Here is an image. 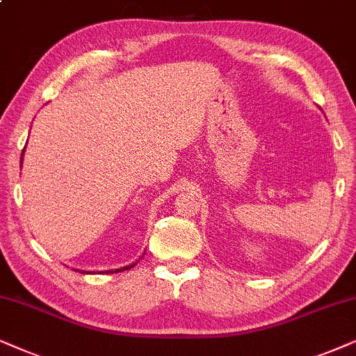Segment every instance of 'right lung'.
Listing matches in <instances>:
<instances>
[{"label":"right lung","instance_id":"right-lung-1","mask_svg":"<svg viewBox=\"0 0 356 356\" xmlns=\"http://www.w3.org/2000/svg\"><path fill=\"white\" fill-rule=\"evenodd\" d=\"M22 154H24V151H22ZM21 163H22V159H21ZM131 267H134V265H127V267H122V268H117V270H107L106 273H118V272H123V270H129ZM81 273H86V272H81Z\"/></svg>","mask_w":356,"mask_h":356}]
</instances>
